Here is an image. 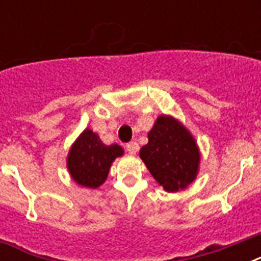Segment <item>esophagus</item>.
<instances>
[{"label": "esophagus", "mask_w": 261, "mask_h": 261, "mask_svg": "<svg viewBox=\"0 0 261 261\" xmlns=\"http://www.w3.org/2000/svg\"><path fill=\"white\" fill-rule=\"evenodd\" d=\"M127 151L130 153L131 155H134L138 153L139 150V145L137 142H130V143H127Z\"/></svg>", "instance_id": "obj_1"}]
</instances>
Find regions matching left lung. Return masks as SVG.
<instances>
[{
  "mask_svg": "<svg viewBox=\"0 0 261 261\" xmlns=\"http://www.w3.org/2000/svg\"><path fill=\"white\" fill-rule=\"evenodd\" d=\"M149 142L139 157L167 192L186 190L199 173L200 151L196 139L180 120L160 115L147 133Z\"/></svg>",
  "mask_w": 261,
  "mask_h": 261,
  "instance_id": "1",
  "label": "left lung"
}]
</instances>
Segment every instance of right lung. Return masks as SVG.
Returning <instances> with one entry per match:
<instances>
[{
  "label": "right lung",
  "mask_w": 261,
  "mask_h": 261,
  "mask_svg": "<svg viewBox=\"0 0 261 261\" xmlns=\"http://www.w3.org/2000/svg\"><path fill=\"white\" fill-rule=\"evenodd\" d=\"M123 153L122 146L102 143L100 137L87 127L67 153V171L80 187L96 190L106 181L112 163Z\"/></svg>",
  "instance_id": "add662e5"
}]
</instances>
